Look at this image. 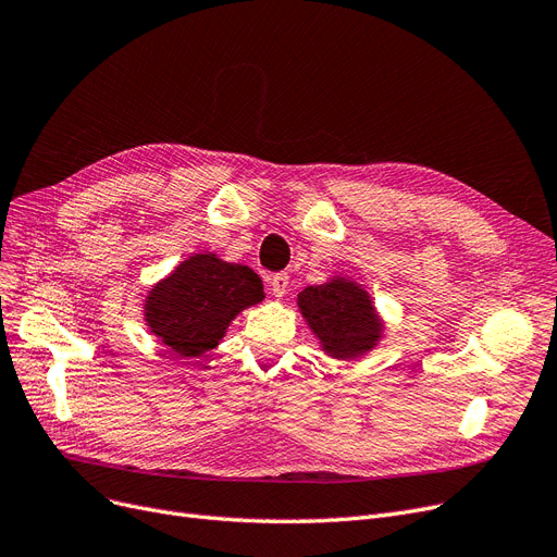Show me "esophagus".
I'll return each instance as SVG.
<instances>
[{
    "instance_id": "obj_1",
    "label": "esophagus",
    "mask_w": 557,
    "mask_h": 557,
    "mask_svg": "<svg viewBox=\"0 0 557 557\" xmlns=\"http://www.w3.org/2000/svg\"><path fill=\"white\" fill-rule=\"evenodd\" d=\"M269 286H271V294H273L275 298H282V296L286 294V288H288V275H286V273H275V275H271V277H269Z\"/></svg>"
}]
</instances>
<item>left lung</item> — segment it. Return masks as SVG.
<instances>
[{"label": "left lung", "mask_w": 557, "mask_h": 557, "mask_svg": "<svg viewBox=\"0 0 557 557\" xmlns=\"http://www.w3.org/2000/svg\"><path fill=\"white\" fill-rule=\"evenodd\" d=\"M298 307L323 350L334 359H355L380 342L382 323L371 296L346 277L307 286L298 294Z\"/></svg>", "instance_id": "8db88e82"}]
</instances>
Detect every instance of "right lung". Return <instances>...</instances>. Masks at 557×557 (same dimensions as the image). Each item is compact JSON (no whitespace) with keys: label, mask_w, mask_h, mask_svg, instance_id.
<instances>
[{"label":"right lung","mask_w":557,"mask_h":557,"mask_svg":"<svg viewBox=\"0 0 557 557\" xmlns=\"http://www.w3.org/2000/svg\"><path fill=\"white\" fill-rule=\"evenodd\" d=\"M263 300L259 275L215 255H193L161 280L145 300V321L180 357L219 346L238 311Z\"/></svg>","instance_id":"1"}]
</instances>
